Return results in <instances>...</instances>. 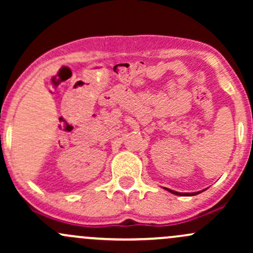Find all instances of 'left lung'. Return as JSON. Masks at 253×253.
<instances>
[{"mask_svg":"<svg viewBox=\"0 0 253 253\" xmlns=\"http://www.w3.org/2000/svg\"><path fill=\"white\" fill-rule=\"evenodd\" d=\"M167 190L170 191L171 194H175V195H179V196H194V195H197V194L202 193V191H197V193H178V191L168 189V188H167Z\"/></svg>","mask_w":253,"mask_h":253,"instance_id":"obj_1","label":"left lung"}]
</instances>
